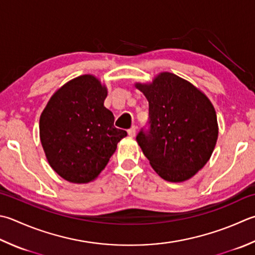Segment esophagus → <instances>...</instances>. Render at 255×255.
<instances>
[{"label": "esophagus", "mask_w": 255, "mask_h": 255, "mask_svg": "<svg viewBox=\"0 0 255 255\" xmlns=\"http://www.w3.org/2000/svg\"><path fill=\"white\" fill-rule=\"evenodd\" d=\"M135 133H136V128H135V127H132L131 128H128V136L134 137V136H135Z\"/></svg>", "instance_id": "obj_1"}]
</instances>
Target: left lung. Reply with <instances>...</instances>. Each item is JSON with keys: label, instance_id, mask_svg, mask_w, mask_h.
<instances>
[{"label": "left lung", "instance_id": "left-lung-1", "mask_svg": "<svg viewBox=\"0 0 255 255\" xmlns=\"http://www.w3.org/2000/svg\"><path fill=\"white\" fill-rule=\"evenodd\" d=\"M148 101V129L136 136L151 166L162 179L183 182L210 160L219 134L211 101L193 84L169 72L152 83H135Z\"/></svg>", "mask_w": 255, "mask_h": 255}]
</instances>
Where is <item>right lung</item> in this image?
Returning a JSON list of instances; mask_svg holds the SVG:
<instances>
[{"label": "right lung", "instance_id": "obj_1", "mask_svg": "<svg viewBox=\"0 0 255 255\" xmlns=\"http://www.w3.org/2000/svg\"><path fill=\"white\" fill-rule=\"evenodd\" d=\"M105 85L85 74L69 81L52 95L40 118V138L47 162L72 183L95 180L127 131L114 128L104 107Z\"/></svg>", "mask_w": 255, "mask_h": 255}]
</instances>
